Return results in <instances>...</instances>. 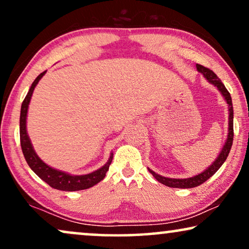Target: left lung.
I'll return each instance as SVG.
<instances>
[{
  "mask_svg": "<svg viewBox=\"0 0 249 249\" xmlns=\"http://www.w3.org/2000/svg\"><path fill=\"white\" fill-rule=\"evenodd\" d=\"M196 69L197 71L201 72L204 77L207 78V80L209 83H212L213 85L218 88V90L223 94V96L225 97L226 102L229 105V111H230V116H229V134H228V140L223 147L221 154H219L218 157L216 159V161L213 163L212 165L209 166L206 171H203L202 174L194 176V177L191 178H186V179H175V178H165L162 177V176L155 174L153 170L149 169V172L154 176V178L156 180H159L161 184L165 185L168 187H175V188H192V187H196L199 185L203 184L204 181H207L208 179L213 176L217 172L221 166L223 165V163L225 162V160L228 159L230 150H231L232 147V142H233V107H232V100H231V95H230L229 90L226 89V87L224 86V84L222 83V80L219 79L218 77L215 74V72L210 70V69L203 67V65L196 64Z\"/></svg>",
  "mask_w": 249,
  "mask_h": 249,
  "instance_id": "left-lung-1",
  "label": "left lung"
}]
</instances>
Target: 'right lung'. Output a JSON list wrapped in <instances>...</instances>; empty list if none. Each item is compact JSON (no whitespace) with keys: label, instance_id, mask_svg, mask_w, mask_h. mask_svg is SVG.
<instances>
[{"label":"right lung","instance_id":"add662e5","mask_svg":"<svg viewBox=\"0 0 249 249\" xmlns=\"http://www.w3.org/2000/svg\"><path fill=\"white\" fill-rule=\"evenodd\" d=\"M46 73L42 72L36 78V80L33 81L32 86H31L30 90H28L27 95L25 96L23 103H21V109H20V119H19V134H20V146L21 150H23L24 157L26 160L28 166L33 170L39 177L42 179L43 181H46L50 187L56 188L59 191H81V190H87V188L94 186L97 182L101 181L103 178L106 177L107 171L109 170V165L111 164L112 161V154L110 156L109 161L107 162L102 168H100L96 171L92 172V174L84 175V176H71L65 172L58 171L50 168L49 165H47L45 162H42L39 159V156L36 155L34 152L32 143H31L30 138H28L27 132H26V116H27V109L28 105H30L31 96H32L34 87L36 86V84L39 83V80L43 77V74Z\"/></svg>","mask_w":249,"mask_h":249}]
</instances>
